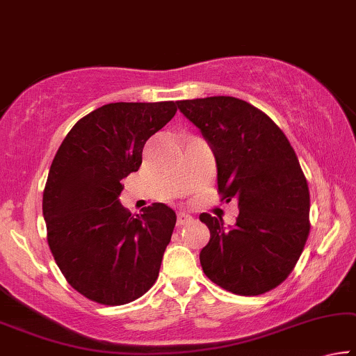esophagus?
<instances>
[{"mask_svg": "<svg viewBox=\"0 0 356 356\" xmlns=\"http://www.w3.org/2000/svg\"><path fill=\"white\" fill-rule=\"evenodd\" d=\"M191 221H193V216L188 215V213L179 211L178 215H177V224H178V226H184V224H189Z\"/></svg>", "mask_w": 356, "mask_h": 356, "instance_id": "34e87169", "label": "esophagus"}]
</instances>
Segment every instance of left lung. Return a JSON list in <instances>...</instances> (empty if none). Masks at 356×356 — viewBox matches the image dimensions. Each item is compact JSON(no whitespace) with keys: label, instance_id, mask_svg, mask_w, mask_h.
Listing matches in <instances>:
<instances>
[{"label":"left lung","instance_id":"8db88e82","mask_svg":"<svg viewBox=\"0 0 356 356\" xmlns=\"http://www.w3.org/2000/svg\"><path fill=\"white\" fill-rule=\"evenodd\" d=\"M177 105L211 146L221 200L235 199L240 210L229 229L222 218L199 216L210 229L202 269L238 296L270 291L293 272L310 232L309 186L296 152L266 113L240 98Z\"/></svg>","mask_w":356,"mask_h":356}]
</instances>
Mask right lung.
Here are the masks:
<instances>
[{
	"label": "right lung",
	"mask_w": 356,
	"mask_h": 356,
	"mask_svg": "<svg viewBox=\"0 0 356 356\" xmlns=\"http://www.w3.org/2000/svg\"><path fill=\"white\" fill-rule=\"evenodd\" d=\"M175 113V102L108 103L79 119L54 157L42 193L47 243L67 282L94 302L129 304L159 277L177 215L152 204L135 216L119 195Z\"/></svg>",
	"instance_id": "1"
}]
</instances>
